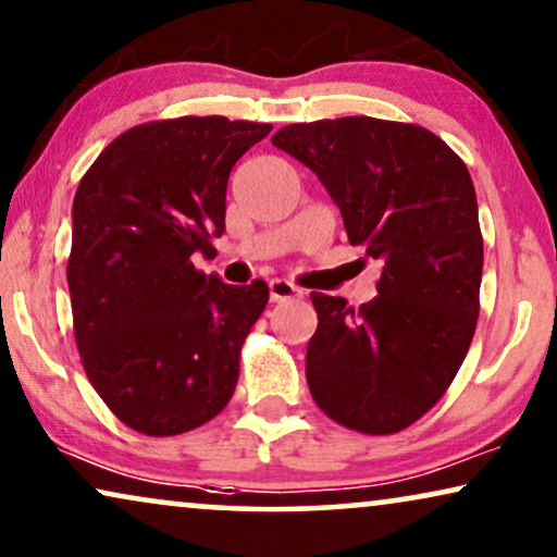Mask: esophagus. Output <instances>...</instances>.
I'll return each instance as SVG.
<instances>
[{"mask_svg":"<svg viewBox=\"0 0 557 557\" xmlns=\"http://www.w3.org/2000/svg\"><path fill=\"white\" fill-rule=\"evenodd\" d=\"M302 290L290 280L285 277H274L270 283V300L272 302H285V300H300Z\"/></svg>","mask_w":557,"mask_h":557,"instance_id":"esophagus-1","label":"esophagus"}]
</instances>
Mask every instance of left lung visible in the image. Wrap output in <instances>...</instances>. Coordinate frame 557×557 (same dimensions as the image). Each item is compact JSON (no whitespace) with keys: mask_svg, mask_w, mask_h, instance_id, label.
<instances>
[{"mask_svg":"<svg viewBox=\"0 0 557 557\" xmlns=\"http://www.w3.org/2000/svg\"><path fill=\"white\" fill-rule=\"evenodd\" d=\"M272 145L313 170L348 242L382 262L380 295L359 310L310 293V395L348 430L399 433L446 395L476 331L484 239L469 170L433 132L374 116L287 124Z\"/></svg>","mask_w":557,"mask_h":557,"instance_id":"8db88e82","label":"left lung"}]
</instances>
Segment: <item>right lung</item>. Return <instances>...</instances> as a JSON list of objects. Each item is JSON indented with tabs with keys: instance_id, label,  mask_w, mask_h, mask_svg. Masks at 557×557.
<instances>
[{
	"instance_id": "add662e5",
	"label": "right lung",
	"mask_w": 557,
	"mask_h": 557,
	"mask_svg": "<svg viewBox=\"0 0 557 557\" xmlns=\"http://www.w3.org/2000/svg\"><path fill=\"white\" fill-rule=\"evenodd\" d=\"M272 124L226 116L147 122L107 145L73 198L69 290L88 382L124 425L154 438L224 410L262 280L234 287L198 272L224 234L236 160Z\"/></svg>"
}]
</instances>
